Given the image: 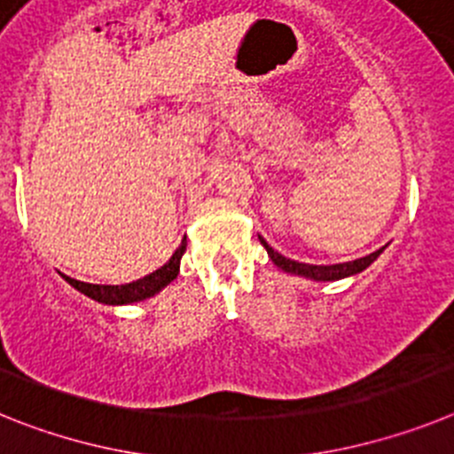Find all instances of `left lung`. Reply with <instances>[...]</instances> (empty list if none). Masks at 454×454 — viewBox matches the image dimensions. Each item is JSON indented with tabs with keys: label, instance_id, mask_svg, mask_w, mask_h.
Wrapping results in <instances>:
<instances>
[{
	"label": "left lung",
	"instance_id": "8db88e82",
	"mask_svg": "<svg viewBox=\"0 0 454 454\" xmlns=\"http://www.w3.org/2000/svg\"><path fill=\"white\" fill-rule=\"evenodd\" d=\"M262 247L267 249L270 254L271 262H274L278 270L287 271V274H294V276H306L310 281H338V278H345V276H354L358 271H364L365 267H370L377 260V255L381 254L384 249L374 251V254L365 255V258H358L352 260V262H338V265H309V262H297V260H290L286 255H281L278 251H274L265 239H260Z\"/></svg>",
	"mask_w": 454,
	"mask_h": 454
}]
</instances>
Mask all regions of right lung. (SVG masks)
<instances>
[{"label": "right lung", "mask_w": 454, "mask_h": 454, "mask_svg": "<svg viewBox=\"0 0 454 454\" xmlns=\"http://www.w3.org/2000/svg\"><path fill=\"white\" fill-rule=\"evenodd\" d=\"M184 249H187V242H183L176 249V254L171 255L167 265L155 270L153 274L144 276L139 281L125 283V286H96V283H84L77 281V278H70V276H63L74 290H80L82 294L86 297L96 299L100 303H109V306H118V303H134V301H144V299L153 297L161 290V287H167L168 283L178 276L180 271V258H183Z\"/></svg>", "instance_id": "right-lung-1"}]
</instances>
